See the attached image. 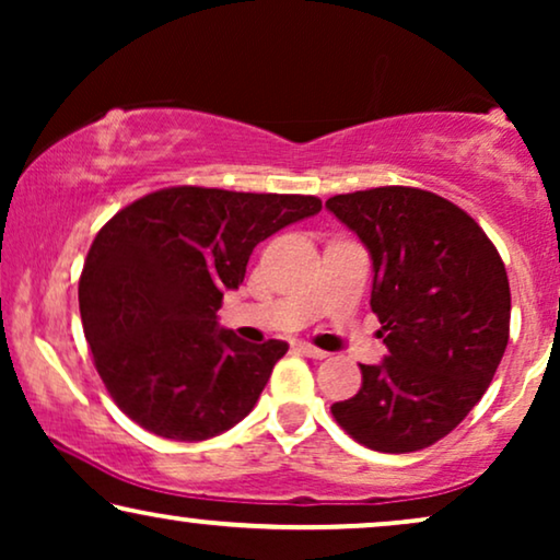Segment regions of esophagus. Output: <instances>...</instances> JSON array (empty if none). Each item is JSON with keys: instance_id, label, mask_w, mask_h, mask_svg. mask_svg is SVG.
Segmentation results:
<instances>
[{"instance_id": "esophagus-1", "label": "esophagus", "mask_w": 560, "mask_h": 560, "mask_svg": "<svg viewBox=\"0 0 560 560\" xmlns=\"http://www.w3.org/2000/svg\"><path fill=\"white\" fill-rule=\"evenodd\" d=\"M295 349L301 351L303 357H311V359H326V357H328V351H324V349H316V347H313V343H305V341L295 343Z\"/></svg>"}]
</instances>
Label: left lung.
I'll return each instance as SVG.
<instances>
[{"label": "left lung", "instance_id": "8db88e82", "mask_svg": "<svg viewBox=\"0 0 560 560\" xmlns=\"http://www.w3.org/2000/svg\"><path fill=\"white\" fill-rule=\"evenodd\" d=\"M326 209L372 257V311L389 354L362 366V387L331 412L382 454L448 435L481 400L510 339V282L500 252L464 209L431 190L382 186Z\"/></svg>", "mask_w": 560, "mask_h": 560}]
</instances>
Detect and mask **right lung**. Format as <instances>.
<instances>
[{
    "label": "right lung",
    "instance_id": "obj_1",
    "mask_svg": "<svg viewBox=\"0 0 560 560\" xmlns=\"http://www.w3.org/2000/svg\"><path fill=\"white\" fill-rule=\"evenodd\" d=\"M320 211L316 196L175 186L106 221L79 280L83 334L117 408L144 431L206 441L255 408L285 341L219 328L252 249Z\"/></svg>",
    "mask_w": 560,
    "mask_h": 560
}]
</instances>
